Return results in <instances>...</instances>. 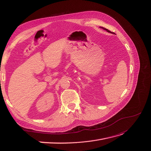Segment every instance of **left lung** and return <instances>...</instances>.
<instances>
[{"label":"left lung","mask_w":151,"mask_h":151,"mask_svg":"<svg viewBox=\"0 0 151 151\" xmlns=\"http://www.w3.org/2000/svg\"><path fill=\"white\" fill-rule=\"evenodd\" d=\"M100 28H101V29H104V30H105V31H106L107 32H110V33H111V34H115V32H111L110 31H109V29H106V28H105V27H100Z\"/></svg>","instance_id":"8db88e82"}]
</instances>
